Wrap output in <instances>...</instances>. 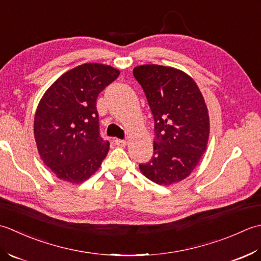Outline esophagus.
<instances>
[{
	"instance_id": "esophagus-1",
	"label": "esophagus",
	"mask_w": 261,
	"mask_h": 261,
	"mask_svg": "<svg viewBox=\"0 0 261 261\" xmlns=\"http://www.w3.org/2000/svg\"><path fill=\"white\" fill-rule=\"evenodd\" d=\"M114 142H115V144L118 145V146H125L126 143H127L125 140H119V138H115Z\"/></svg>"
}]
</instances>
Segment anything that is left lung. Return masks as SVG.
<instances>
[{
  "label": "left lung",
  "instance_id": "obj_1",
  "mask_svg": "<svg viewBox=\"0 0 261 261\" xmlns=\"http://www.w3.org/2000/svg\"><path fill=\"white\" fill-rule=\"evenodd\" d=\"M133 75L144 91L154 119L153 156L140 170L158 185L187 178L203 155L210 135L208 110L197 84L177 68L142 65Z\"/></svg>",
  "mask_w": 261,
  "mask_h": 261
}]
</instances>
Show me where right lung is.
Listing matches in <instances>:
<instances>
[{
	"instance_id": "obj_1",
	"label": "right lung",
	"mask_w": 261,
	"mask_h": 261,
	"mask_svg": "<svg viewBox=\"0 0 261 261\" xmlns=\"http://www.w3.org/2000/svg\"><path fill=\"white\" fill-rule=\"evenodd\" d=\"M118 76L111 66L82 64L58 77L41 98L35 140L42 161L57 178L81 184L101 166L109 142L100 136L97 98Z\"/></svg>"
}]
</instances>
